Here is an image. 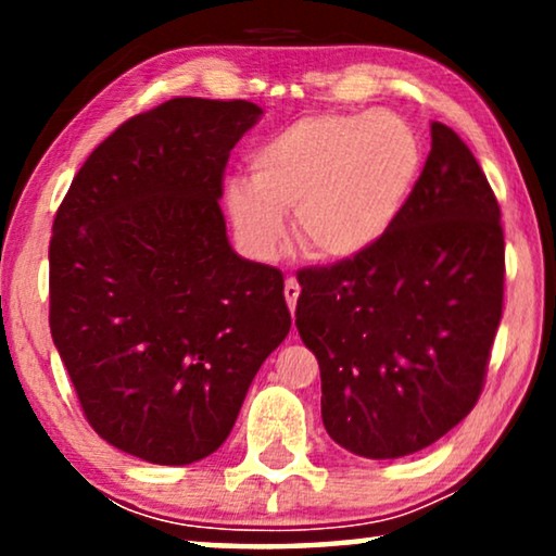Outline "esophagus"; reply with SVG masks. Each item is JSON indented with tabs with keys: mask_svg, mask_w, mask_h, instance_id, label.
<instances>
[{
	"mask_svg": "<svg viewBox=\"0 0 556 556\" xmlns=\"http://www.w3.org/2000/svg\"><path fill=\"white\" fill-rule=\"evenodd\" d=\"M283 293H286L288 308H291V314H295V303H299V295H301V286H299V280H295V278H288V280H286Z\"/></svg>",
	"mask_w": 556,
	"mask_h": 556,
	"instance_id": "1",
	"label": "esophagus"
}]
</instances>
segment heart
Wrapping results in <instances>:
<instances>
[{
    "instance_id": "heart-1",
    "label": "heart",
    "mask_w": 556,
    "mask_h": 556,
    "mask_svg": "<svg viewBox=\"0 0 556 556\" xmlns=\"http://www.w3.org/2000/svg\"><path fill=\"white\" fill-rule=\"evenodd\" d=\"M250 181L225 185V207L248 253L273 257L293 212L295 238L321 261L369 253L420 179L422 147L394 113L303 116L250 154Z\"/></svg>"
}]
</instances>
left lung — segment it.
Returning <instances> with one entry per match:
<instances>
[{"label":"left lung","mask_w":556,"mask_h":556,"mask_svg":"<svg viewBox=\"0 0 556 556\" xmlns=\"http://www.w3.org/2000/svg\"><path fill=\"white\" fill-rule=\"evenodd\" d=\"M430 154L369 253L299 273L295 326L321 369V417L362 458H402L481 397L504 308V227L460 136L430 124Z\"/></svg>","instance_id":"1"}]
</instances>
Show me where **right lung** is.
I'll use <instances>...</instances> for the list:
<instances>
[{"label": "right lung", "mask_w": 556, "mask_h": 556, "mask_svg": "<svg viewBox=\"0 0 556 556\" xmlns=\"http://www.w3.org/2000/svg\"><path fill=\"white\" fill-rule=\"evenodd\" d=\"M250 101L172 98L75 174L50 240V333L90 428L156 466L207 458L291 331L283 273L240 257L219 210Z\"/></svg>", "instance_id": "1"}]
</instances>
